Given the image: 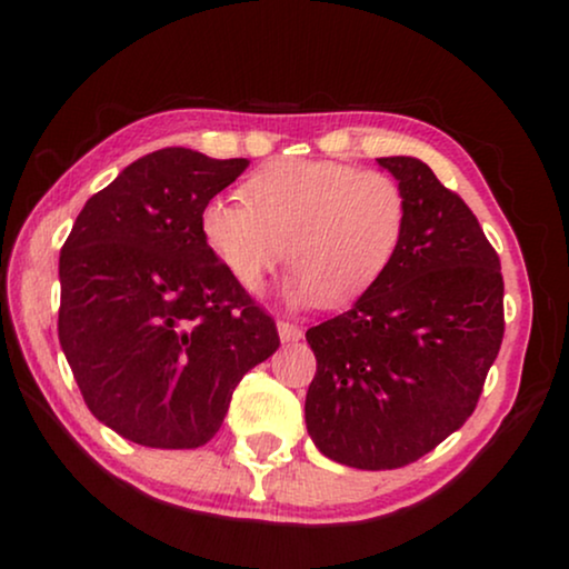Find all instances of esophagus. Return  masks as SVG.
Masks as SVG:
<instances>
[{"mask_svg":"<svg viewBox=\"0 0 569 569\" xmlns=\"http://www.w3.org/2000/svg\"><path fill=\"white\" fill-rule=\"evenodd\" d=\"M277 331H279V339L282 341H298V339H302V329L298 323H290V321H282V318H279L277 321Z\"/></svg>","mask_w":569,"mask_h":569,"instance_id":"obj_1","label":"esophagus"}]
</instances>
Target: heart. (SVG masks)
<instances>
[{
	"label": "heart",
	"mask_w": 569,
	"mask_h": 569,
	"mask_svg": "<svg viewBox=\"0 0 569 569\" xmlns=\"http://www.w3.org/2000/svg\"><path fill=\"white\" fill-rule=\"evenodd\" d=\"M240 193L246 204L214 197L201 207L199 236L248 292L261 290L287 253L292 306L360 298L391 263L407 228V197L396 178L337 160L267 162Z\"/></svg>",
	"instance_id": "heart-1"
}]
</instances>
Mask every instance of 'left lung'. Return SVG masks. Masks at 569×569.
Masks as SVG:
<instances>
[{
    "instance_id": "1",
    "label": "left lung",
    "mask_w": 569,
    "mask_h": 569,
    "mask_svg": "<svg viewBox=\"0 0 569 569\" xmlns=\"http://www.w3.org/2000/svg\"><path fill=\"white\" fill-rule=\"evenodd\" d=\"M378 166L407 197L399 251L347 313L306 331L310 440L365 471L401 469L456 432L505 333L500 259L471 209L422 160Z\"/></svg>"
}]
</instances>
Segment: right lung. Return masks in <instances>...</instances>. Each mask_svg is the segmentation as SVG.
Instances as JSON below:
<instances>
[{
  "mask_svg": "<svg viewBox=\"0 0 569 569\" xmlns=\"http://www.w3.org/2000/svg\"><path fill=\"white\" fill-rule=\"evenodd\" d=\"M246 168L186 147L144 154L84 201L61 248V349L92 417L139 446H204L279 347L199 236L201 207Z\"/></svg>",
  "mask_w": 569,
  "mask_h": 569,
  "instance_id": "add662e5",
  "label": "right lung"
}]
</instances>
